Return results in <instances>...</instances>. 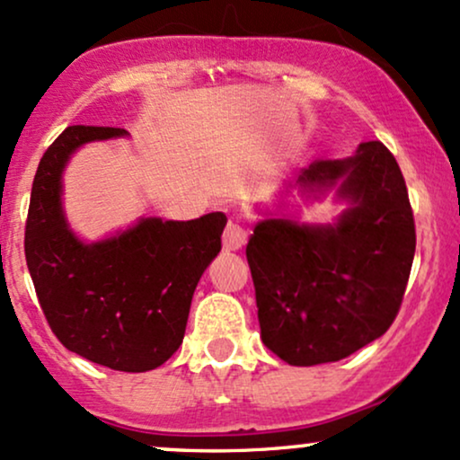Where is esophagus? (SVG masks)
<instances>
[{
  "mask_svg": "<svg viewBox=\"0 0 460 460\" xmlns=\"http://www.w3.org/2000/svg\"><path fill=\"white\" fill-rule=\"evenodd\" d=\"M246 229L237 223H229L225 226V234H223V246L225 251H240L242 246L246 244Z\"/></svg>",
  "mask_w": 460,
  "mask_h": 460,
  "instance_id": "1",
  "label": "esophagus"
}]
</instances>
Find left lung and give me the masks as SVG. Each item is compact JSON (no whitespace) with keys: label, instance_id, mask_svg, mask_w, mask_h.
Segmentation results:
<instances>
[{"label":"left lung","instance_id":"1","mask_svg":"<svg viewBox=\"0 0 460 460\" xmlns=\"http://www.w3.org/2000/svg\"><path fill=\"white\" fill-rule=\"evenodd\" d=\"M296 186L309 194L337 188L348 208L332 225L266 216L246 260L263 344L289 366H318L392 326L413 266L415 223L398 162L378 140L346 160L314 162Z\"/></svg>","mask_w":460,"mask_h":460}]
</instances>
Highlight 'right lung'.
I'll return each instance as SVG.
<instances>
[{"label": "right lung", "instance_id": "obj_1", "mask_svg": "<svg viewBox=\"0 0 460 460\" xmlns=\"http://www.w3.org/2000/svg\"><path fill=\"white\" fill-rule=\"evenodd\" d=\"M120 128L73 125L45 151L31 183L25 260L51 331L75 355L119 372H149L181 346L200 274L220 252L223 212L140 218L86 244L62 209V172L79 146Z\"/></svg>", "mask_w": 460, "mask_h": 460}]
</instances>
